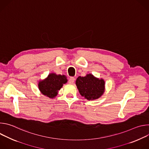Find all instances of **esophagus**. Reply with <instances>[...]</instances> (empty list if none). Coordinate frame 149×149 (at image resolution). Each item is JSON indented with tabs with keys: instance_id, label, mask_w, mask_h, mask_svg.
I'll use <instances>...</instances> for the list:
<instances>
[{
	"instance_id": "esophagus-1",
	"label": "esophagus",
	"mask_w": 149,
	"mask_h": 149,
	"mask_svg": "<svg viewBox=\"0 0 149 149\" xmlns=\"http://www.w3.org/2000/svg\"><path fill=\"white\" fill-rule=\"evenodd\" d=\"M74 81H75V78L73 77H71L70 78V79L68 80V82H69V84H72L74 82Z\"/></svg>"
}]
</instances>
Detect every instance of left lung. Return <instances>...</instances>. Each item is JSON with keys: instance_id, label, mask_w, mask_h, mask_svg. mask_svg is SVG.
I'll return each instance as SVG.
<instances>
[{"instance_id": "left-lung-1", "label": "left lung", "mask_w": 149, "mask_h": 149, "mask_svg": "<svg viewBox=\"0 0 149 149\" xmlns=\"http://www.w3.org/2000/svg\"><path fill=\"white\" fill-rule=\"evenodd\" d=\"M76 85L80 94L88 100L97 99L104 92V81L94 77L92 74L78 77Z\"/></svg>"}]
</instances>
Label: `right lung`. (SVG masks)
<instances>
[{
  "mask_svg": "<svg viewBox=\"0 0 149 149\" xmlns=\"http://www.w3.org/2000/svg\"><path fill=\"white\" fill-rule=\"evenodd\" d=\"M67 82L65 75L50 74L44 81H40L38 84L39 89L42 94L49 98H53L58 94V91L63 84Z\"/></svg>",
  "mask_w": 149,
  "mask_h": 149,
  "instance_id": "right-lung-1",
  "label": "right lung"
}]
</instances>
